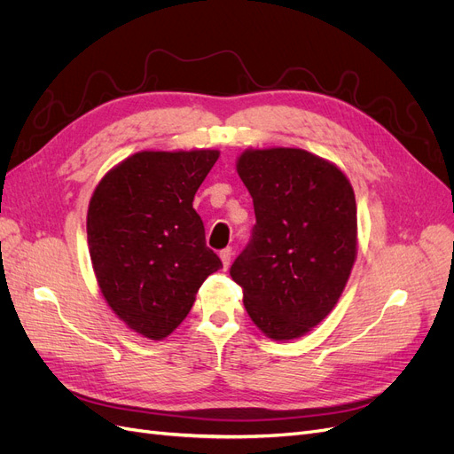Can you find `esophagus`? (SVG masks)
Segmentation results:
<instances>
[{"label": "esophagus", "instance_id": "esophagus-1", "mask_svg": "<svg viewBox=\"0 0 454 454\" xmlns=\"http://www.w3.org/2000/svg\"><path fill=\"white\" fill-rule=\"evenodd\" d=\"M231 256H233L231 248H224V250H221V260H223L224 270H228V267H230V263H231Z\"/></svg>", "mask_w": 454, "mask_h": 454}]
</instances>
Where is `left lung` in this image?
I'll return each mask as SVG.
<instances>
[{
  "mask_svg": "<svg viewBox=\"0 0 454 454\" xmlns=\"http://www.w3.org/2000/svg\"><path fill=\"white\" fill-rule=\"evenodd\" d=\"M236 168L256 224L230 275L265 337L299 339L325 320L354 270V187L337 164L299 147H250Z\"/></svg>",
  "mask_w": 454,
  "mask_h": 454,
  "instance_id": "obj_1",
  "label": "left lung"
}]
</instances>
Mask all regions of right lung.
Here are the masks:
<instances>
[{
  "instance_id": "right-lung-1",
  "label": "right lung",
  "mask_w": 454,
  "mask_h": 454,
  "mask_svg": "<svg viewBox=\"0 0 454 454\" xmlns=\"http://www.w3.org/2000/svg\"><path fill=\"white\" fill-rule=\"evenodd\" d=\"M218 155V149L138 151L108 170L91 194L88 245L100 294L149 340L174 333L201 284L223 267L192 207Z\"/></svg>"
}]
</instances>
